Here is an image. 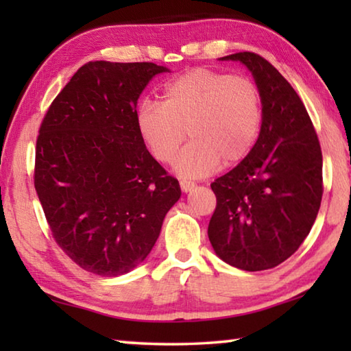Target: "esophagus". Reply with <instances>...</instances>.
<instances>
[{
	"instance_id": "34e87169",
	"label": "esophagus",
	"mask_w": 351,
	"mask_h": 351,
	"mask_svg": "<svg viewBox=\"0 0 351 351\" xmlns=\"http://www.w3.org/2000/svg\"><path fill=\"white\" fill-rule=\"evenodd\" d=\"M180 186H181V190L184 193H187V192H190V190H193L195 189V186H197V184L195 182H192V181H186V180H182V181H180Z\"/></svg>"
}]
</instances>
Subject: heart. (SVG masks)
Here are the masks:
<instances>
[{
	"instance_id": "heart-1",
	"label": "heart",
	"mask_w": 351,
	"mask_h": 351,
	"mask_svg": "<svg viewBox=\"0 0 351 351\" xmlns=\"http://www.w3.org/2000/svg\"><path fill=\"white\" fill-rule=\"evenodd\" d=\"M261 122L263 104L254 80L204 68L170 82L162 104L145 99L136 111L142 141L162 164L173 161L187 132L192 142L175 161L187 178L241 162L257 144Z\"/></svg>"
}]
</instances>
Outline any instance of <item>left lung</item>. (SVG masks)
<instances>
[{
	"instance_id": "1",
	"label": "left lung",
	"mask_w": 351,
	"mask_h": 351,
	"mask_svg": "<svg viewBox=\"0 0 351 351\" xmlns=\"http://www.w3.org/2000/svg\"><path fill=\"white\" fill-rule=\"evenodd\" d=\"M240 62L261 94L263 122L247 158L210 184L217 197L207 235L219 258L243 271L274 268L310 234L322 201V150L288 80L254 52Z\"/></svg>"
}]
</instances>
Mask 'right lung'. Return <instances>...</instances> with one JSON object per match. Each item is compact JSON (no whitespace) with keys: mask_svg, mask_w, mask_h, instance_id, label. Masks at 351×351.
I'll use <instances>...</instances> for the list:
<instances>
[{"mask_svg":"<svg viewBox=\"0 0 351 351\" xmlns=\"http://www.w3.org/2000/svg\"><path fill=\"white\" fill-rule=\"evenodd\" d=\"M167 71L148 62L83 64L41 122L35 190L57 245L93 274L117 277L142 263L181 197L136 125L141 93Z\"/></svg>","mask_w":351,"mask_h":351,"instance_id":"add662e5","label":"right lung"}]
</instances>
